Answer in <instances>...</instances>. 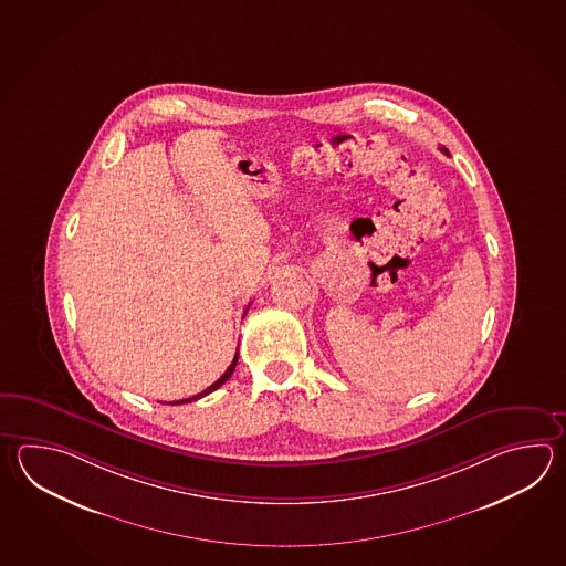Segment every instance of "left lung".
<instances>
[{"label":"left lung","mask_w":566,"mask_h":566,"mask_svg":"<svg viewBox=\"0 0 566 566\" xmlns=\"http://www.w3.org/2000/svg\"><path fill=\"white\" fill-rule=\"evenodd\" d=\"M441 150H443V153H446V155H448V149H443V147H441Z\"/></svg>","instance_id":"left-lung-1"}]
</instances>
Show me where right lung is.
Returning a JSON list of instances; mask_svg holds the SVG:
<instances>
[{"label": "right lung", "instance_id": "1", "mask_svg": "<svg viewBox=\"0 0 566 566\" xmlns=\"http://www.w3.org/2000/svg\"><path fill=\"white\" fill-rule=\"evenodd\" d=\"M235 365H238V353H235V357H233V360H231L230 367H228V370L221 375L220 379L218 381L213 382L211 387H208L206 391L197 392V395H193V397H189V399H181V401H174L171 405H181V403H191V401H197V399H201V397H206V395H209L211 391H216V389H220L221 385L223 382L228 381L231 377V373L235 370Z\"/></svg>", "mask_w": 566, "mask_h": 566}]
</instances>
